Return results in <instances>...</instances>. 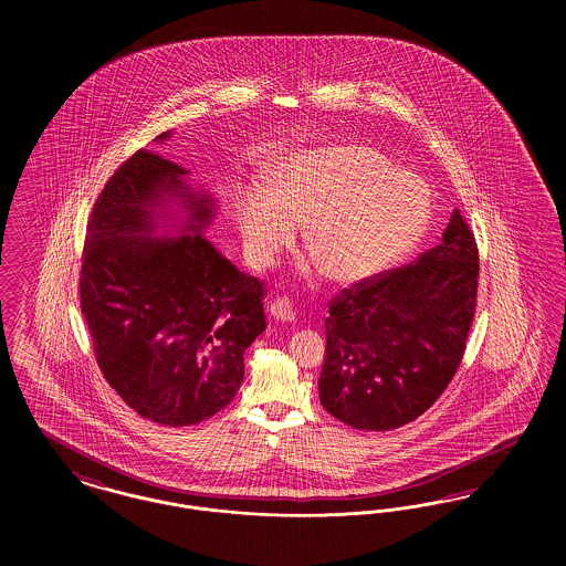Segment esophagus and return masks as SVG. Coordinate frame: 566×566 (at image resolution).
<instances>
[{
	"instance_id": "esophagus-1",
	"label": "esophagus",
	"mask_w": 566,
	"mask_h": 566,
	"mask_svg": "<svg viewBox=\"0 0 566 566\" xmlns=\"http://www.w3.org/2000/svg\"><path fill=\"white\" fill-rule=\"evenodd\" d=\"M268 312L273 321H280V323L295 321V312H293V305L289 298H273L268 305Z\"/></svg>"
}]
</instances>
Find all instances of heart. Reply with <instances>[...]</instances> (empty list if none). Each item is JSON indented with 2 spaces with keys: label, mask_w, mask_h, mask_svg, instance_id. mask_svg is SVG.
I'll return each mask as SVG.
<instances>
[{
  "label": "heart",
  "mask_w": 566,
  "mask_h": 566,
  "mask_svg": "<svg viewBox=\"0 0 566 566\" xmlns=\"http://www.w3.org/2000/svg\"><path fill=\"white\" fill-rule=\"evenodd\" d=\"M243 250L265 268L295 240L305 238L339 282H365L407 259L424 240L432 216L429 185L399 169L376 148L331 144L280 163L273 187L254 182L235 195Z\"/></svg>",
  "instance_id": "obj_1"
}]
</instances>
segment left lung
<instances>
[{
	"instance_id": "8db88e82",
	"label": "left lung",
	"mask_w": 566,
	"mask_h": 566,
	"mask_svg": "<svg viewBox=\"0 0 566 566\" xmlns=\"http://www.w3.org/2000/svg\"><path fill=\"white\" fill-rule=\"evenodd\" d=\"M478 245L458 210L441 243L328 305L321 403L360 431H390L431 407L457 374L478 296Z\"/></svg>"
}]
</instances>
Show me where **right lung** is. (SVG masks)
Wrapping results in <instances>:
<instances>
[{
    "label": "right lung",
    "instance_id": "1",
    "mask_svg": "<svg viewBox=\"0 0 566 566\" xmlns=\"http://www.w3.org/2000/svg\"><path fill=\"white\" fill-rule=\"evenodd\" d=\"M189 176L137 150L102 190L82 256L97 365L125 403L165 427L197 424L231 403L243 352L265 331L263 286L203 235L218 201Z\"/></svg>",
    "mask_w": 566,
    "mask_h": 566
}]
</instances>
